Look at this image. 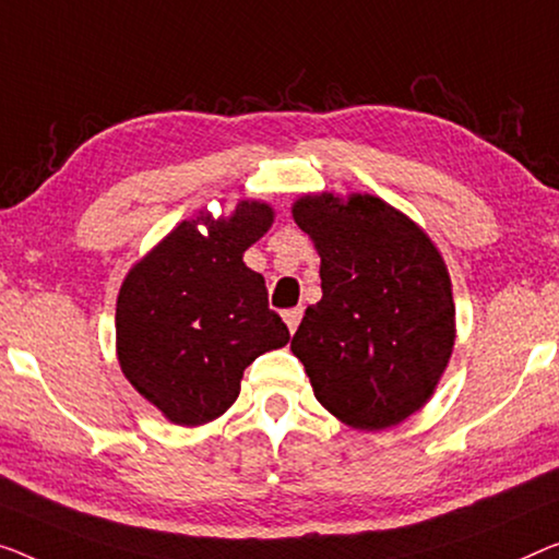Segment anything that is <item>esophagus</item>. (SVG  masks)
<instances>
[{"label": "esophagus", "instance_id": "1", "mask_svg": "<svg viewBox=\"0 0 559 559\" xmlns=\"http://www.w3.org/2000/svg\"><path fill=\"white\" fill-rule=\"evenodd\" d=\"M301 316H304V308L298 306V308H288V311H283V321H286V326H288V331L294 333L296 329H298V323H301Z\"/></svg>", "mask_w": 559, "mask_h": 559}]
</instances>
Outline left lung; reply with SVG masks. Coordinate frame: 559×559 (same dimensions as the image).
<instances>
[{
  "label": "left lung",
  "instance_id": "obj_1",
  "mask_svg": "<svg viewBox=\"0 0 559 559\" xmlns=\"http://www.w3.org/2000/svg\"><path fill=\"white\" fill-rule=\"evenodd\" d=\"M298 228L321 255V301L290 338L313 394L356 429L421 409L454 346L447 265L414 223L373 195L301 198Z\"/></svg>",
  "mask_w": 559,
  "mask_h": 559
}]
</instances>
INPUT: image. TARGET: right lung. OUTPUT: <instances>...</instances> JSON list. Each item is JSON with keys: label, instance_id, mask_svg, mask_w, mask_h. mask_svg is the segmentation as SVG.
Listing matches in <instances>:
<instances>
[{"label": "right lung", "instance_id": "obj_1", "mask_svg": "<svg viewBox=\"0 0 559 559\" xmlns=\"http://www.w3.org/2000/svg\"><path fill=\"white\" fill-rule=\"evenodd\" d=\"M271 223L263 203H240L230 221L180 223L122 283L115 313L122 373L175 424L221 416L238 399L246 366L288 344L263 276L243 263Z\"/></svg>", "mask_w": 559, "mask_h": 559}]
</instances>
